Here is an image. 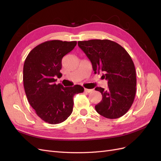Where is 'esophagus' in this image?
<instances>
[{
    "label": "esophagus",
    "instance_id": "34e87169",
    "mask_svg": "<svg viewBox=\"0 0 161 161\" xmlns=\"http://www.w3.org/2000/svg\"><path fill=\"white\" fill-rule=\"evenodd\" d=\"M85 91L86 92H91V91H92V89H85Z\"/></svg>",
    "mask_w": 161,
    "mask_h": 161
}]
</instances>
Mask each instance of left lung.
<instances>
[{
  "label": "left lung",
  "mask_w": 161,
  "mask_h": 161,
  "mask_svg": "<svg viewBox=\"0 0 161 161\" xmlns=\"http://www.w3.org/2000/svg\"><path fill=\"white\" fill-rule=\"evenodd\" d=\"M78 46L90 60L95 74L103 72L108 88L96 87L103 98L95 105L101 115L109 119L123 116L132 105L136 91L134 62L129 53L118 43L109 40L78 42Z\"/></svg>",
  "instance_id": "1"
}]
</instances>
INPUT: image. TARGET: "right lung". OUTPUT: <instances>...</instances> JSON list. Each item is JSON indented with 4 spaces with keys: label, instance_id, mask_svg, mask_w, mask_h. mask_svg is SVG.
I'll list each match as a JSON object with an SVG mask.
<instances>
[{
    "label": "right lung",
    "instance_id": "1",
    "mask_svg": "<svg viewBox=\"0 0 161 161\" xmlns=\"http://www.w3.org/2000/svg\"><path fill=\"white\" fill-rule=\"evenodd\" d=\"M77 42L51 40L37 46L29 53L23 66V85L27 100L36 114L46 122L57 124L70 115L73 97L84 91L80 85H56L62 76V58Z\"/></svg>",
    "mask_w": 161,
    "mask_h": 161
}]
</instances>
